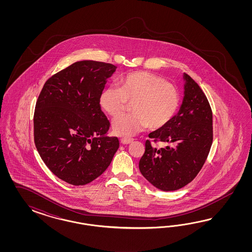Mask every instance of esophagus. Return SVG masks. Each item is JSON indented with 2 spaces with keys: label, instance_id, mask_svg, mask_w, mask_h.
<instances>
[{
  "label": "esophagus",
  "instance_id": "1",
  "mask_svg": "<svg viewBox=\"0 0 252 252\" xmlns=\"http://www.w3.org/2000/svg\"><path fill=\"white\" fill-rule=\"evenodd\" d=\"M133 138H130V137H123L121 139V143L122 144H130L131 142H133Z\"/></svg>",
  "mask_w": 252,
  "mask_h": 252
}]
</instances>
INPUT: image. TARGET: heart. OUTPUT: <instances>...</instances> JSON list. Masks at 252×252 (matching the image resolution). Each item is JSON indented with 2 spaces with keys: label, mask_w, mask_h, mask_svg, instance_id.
<instances>
[{
  "label": "heart",
  "mask_w": 252,
  "mask_h": 252,
  "mask_svg": "<svg viewBox=\"0 0 252 252\" xmlns=\"http://www.w3.org/2000/svg\"><path fill=\"white\" fill-rule=\"evenodd\" d=\"M99 105L110 116H118L132 104L133 114L122 115L112 123L116 135L131 137L149 126L160 130L171 122L179 109L180 94L162 76L138 71L124 76L120 88L108 86L99 95Z\"/></svg>",
  "instance_id": "obj_1"
}]
</instances>
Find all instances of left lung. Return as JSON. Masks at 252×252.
<instances>
[{
	"label": "left lung",
	"instance_id": "obj_1",
	"mask_svg": "<svg viewBox=\"0 0 252 252\" xmlns=\"http://www.w3.org/2000/svg\"><path fill=\"white\" fill-rule=\"evenodd\" d=\"M185 92L178 114L162 129L149 137L173 143L158 149L148 139L138 167L142 176L157 189L177 190L197 176L213 144V112L204 92L190 76L184 74Z\"/></svg>",
	"mask_w": 252,
	"mask_h": 252
}]
</instances>
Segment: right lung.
<instances>
[{"instance_id": "add662e5", "label": "right lung", "mask_w": 252, "mask_h": 252, "mask_svg": "<svg viewBox=\"0 0 252 252\" xmlns=\"http://www.w3.org/2000/svg\"><path fill=\"white\" fill-rule=\"evenodd\" d=\"M116 66L76 62L51 76L34 112V142L52 173L66 183L83 186L100 176L119 148L107 137L110 122L99 95Z\"/></svg>"}]
</instances>
